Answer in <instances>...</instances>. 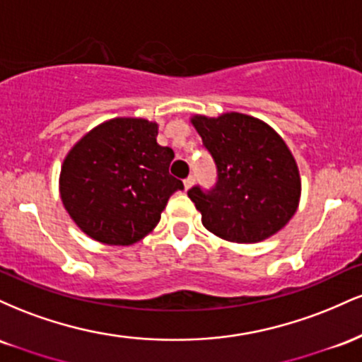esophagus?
<instances>
[{
    "instance_id": "1",
    "label": "esophagus",
    "mask_w": 362,
    "mask_h": 362,
    "mask_svg": "<svg viewBox=\"0 0 362 362\" xmlns=\"http://www.w3.org/2000/svg\"><path fill=\"white\" fill-rule=\"evenodd\" d=\"M194 182H195V177H194V175H189V177H187V178H185V180H184V187H185V189H187V190H189V189H190V187H192V185H194Z\"/></svg>"
}]
</instances>
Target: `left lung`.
I'll use <instances>...</instances> for the list:
<instances>
[{"label":"left lung","mask_w":362,"mask_h":362,"mask_svg":"<svg viewBox=\"0 0 362 362\" xmlns=\"http://www.w3.org/2000/svg\"><path fill=\"white\" fill-rule=\"evenodd\" d=\"M218 168L211 190L192 187L190 201L206 230L236 243H257L296 213L301 178L284 139L264 120L228 112L190 119Z\"/></svg>","instance_id":"left-lung-1"}]
</instances>
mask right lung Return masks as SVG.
<instances>
[{
    "mask_svg": "<svg viewBox=\"0 0 362 362\" xmlns=\"http://www.w3.org/2000/svg\"><path fill=\"white\" fill-rule=\"evenodd\" d=\"M158 124L115 117L93 127L61 167L64 209L83 233L105 245H132L160 223L184 184L168 173L173 149L156 143Z\"/></svg>",
    "mask_w": 362,
    "mask_h": 362,
    "instance_id": "right-lung-1",
    "label": "right lung"
}]
</instances>
